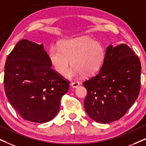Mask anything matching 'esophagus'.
I'll use <instances>...</instances> for the list:
<instances>
[{"instance_id":"obj_1","label":"esophagus","mask_w":146,"mask_h":146,"mask_svg":"<svg viewBox=\"0 0 146 146\" xmlns=\"http://www.w3.org/2000/svg\"><path fill=\"white\" fill-rule=\"evenodd\" d=\"M79 82H73L71 83V86L72 88H77L79 86Z\"/></svg>"}]
</instances>
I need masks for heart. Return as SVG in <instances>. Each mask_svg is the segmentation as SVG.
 I'll return each instance as SVG.
<instances>
[{
	"label": "heart",
	"mask_w": 146,
	"mask_h": 146,
	"mask_svg": "<svg viewBox=\"0 0 146 146\" xmlns=\"http://www.w3.org/2000/svg\"><path fill=\"white\" fill-rule=\"evenodd\" d=\"M106 51L102 44L88 37L64 40L59 48L52 46L49 50L50 61L60 75L67 73L72 60L74 68L67 73L69 77L95 74L102 67Z\"/></svg>",
	"instance_id": "1"
}]
</instances>
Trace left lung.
I'll return each instance as SVG.
<instances>
[{"label": "left lung", "mask_w": 146, "mask_h": 146, "mask_svg": "<svg viewBox=\"0 0 146 146\" xmlns=\"http://www.w3.org/2000/svg\"><path fill=\"white\" fill-rule=\"evenodd\" d=\"M141 72L139 58L130 47L108 46L100 70L83 83L88 115L100 123L122 118L139 94Z\"/></svg>", "instance_id": "8db88e82"}]
</instances>
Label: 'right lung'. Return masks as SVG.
Segmentation results:
<instances>
[{"label":"right lung","instance_id":"1","mask_svg":"<svg viewBox=\"0 0 146 146\" xmlns=\"http://www.w3.org/2000/svg\"><path fill=\"white\" fill-rule=\"evenodd\" d=\"M43 44L19 41L7 56L4 87L9 102L23 119L44 123L54 119L69 81L51 68Z\"/></svg>","mask_w":146,"mask_h":146}]
</instances>
